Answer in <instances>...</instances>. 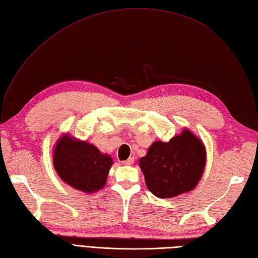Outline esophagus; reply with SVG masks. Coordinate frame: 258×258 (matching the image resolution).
Returning <instances> with one entry per match:
<instances>
[{
  "mask_svg": "<svg viewBox=\"0 0 258 258\" xmlns=\"http://www.w3.org/2000/svg\"><path fill=\"white\" fill-rule=\"evenodd\" d=\"M133 163H134V158L133 157H131V158H128L127 160L123 161V164H125V166H131V164H133Z\"/></svg>",
  "mask_w": 258,
  "mask_h": 258,
  "instance_id": "esophagus-1",
  "label": "esophagus"
}]
</instances>
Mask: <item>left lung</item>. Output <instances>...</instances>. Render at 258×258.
Masks as SVG:
<instances>
[{
    "instance_id": "obj_1",
    "label": "left lung",
    "mask_w": 258,
    "mask_h": 258,
    "mask_svg": "<svg viewBox=\"0 0 258 258\" xmlns=\"http://www.w3.org/2000/svg\"><path fill=\"white\" fill-rule=\"evenodd\" d=\"M206 151L200 138L188 130L168 143L155 142L140 160L148 189L159 198L192 190L200 182Z\"/></svg>"
}]
</instances>
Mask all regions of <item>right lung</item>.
<instances>
[{
	"instance_id": "add662e5",
	"label": "right lung",
	"mask_w": 258,
	"mask_h": 258,
	"mask_svg": "<svg viewBox=\"0 0 258 258\" xmlns=\"http://www.w3.org/2000/svg\"><path fill=\"white\" fill-rule=\"evenodd\" d=\"M53 166L69 185L82 192L94 193L104 186L112 159L102 155L94 145L65 135L54 148Z\"/></svg>"
}]
</instances>
